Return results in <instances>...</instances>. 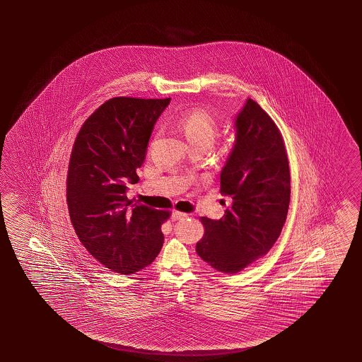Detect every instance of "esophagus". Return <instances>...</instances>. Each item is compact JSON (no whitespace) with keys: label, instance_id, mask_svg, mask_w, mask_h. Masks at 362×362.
Returning a JSON list of instances; mask_svg holds the SVG:
<instances>
[{"label":"esophagus","instance_id":"esophagus-1","mask_svg":"<svg viewBox=\"0 0 362 362\" xmlns=\"http://www.w3.org/2000/svg\"><path fill=\"white\" fill-rule=\"evenodd\" d=\"M187 217V214L181 213V211H175L172 213V221H180V219H184Z\"/></svg>","mask_w":362,"mask_h":362}]
</instances>
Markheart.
Wrapping results in <instances>:
<instances>
[{
	"label": "heart",
	"instance_id": "heart-1",
	"mask_svg": "<svg viewBox=\"0 0 362 362\" xmlns=\"http://www.w3.org/2000/svg\"><path fill=\"white\" fill-rule=\"evenodd\" d=\"M180 126L189 143H209L213 145L217 138L216 121L202 108L186 112L180 119Z\"/></svg>",
	"mask_w": 362,
	"mask_h": 362
}]
</instances>
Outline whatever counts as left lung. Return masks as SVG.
<instances>
[{
    "label": "left lung",
    "mask_w": 362,
    "mask_h": 362,
    "mask_svg": "<svg viewBox=\"0 0 362 362\" xmlns=\"http://www.w3.org/2000/svg\"><path fill=\"white\" fill-rule=\"evenodd\" d=\"M221 194L232 200L223 218H202L199 257L235 274L268 254L282 232L291 197L288 158L282 135L255 100L235 117V144L221 172Z\"/></svg>",
    "instance_id": "8db88e82"
}]
</instances>
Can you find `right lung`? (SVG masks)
<instances>
[{"instance_id":"add662e5","label":"right lung","mask_w":362,"mask_h":362,"mask_svg":"<svg viewBox=\"0 0 362 362\" xmlns=\"http://www.w3.org/2000/svg\"><path fill=\"white\" fill-rule=\"evenodd\" d=\"M171 98L107 100L80 129L67 173V205L80 241L105 268L132 274L153 263L163 246L168 211L132 204L154 125Z\"/></svg>"}]
</instances>
